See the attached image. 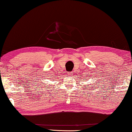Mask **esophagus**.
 I'll use <instances>...</instances> for the list:
<instances>
[{"label": "esophagus", "mask_w": 132, "mask_h": 132, "mask_svg": "<svg viewBox=\"0 0 132 132\" xmlns=\"http://www.w3.org/2000/svg\"><path fill=\"white\" fill-rule=\"evenodd\" d=\"M68 75H69V76H72V72H68Z\"/></svg>", "instance_id": "obj_1"}]
</instances>
